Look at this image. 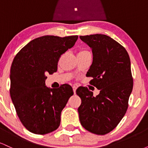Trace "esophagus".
I'll list each match as a JSON object with an SVG mask.
<instances>
[{"mask_svg":"<svg viewBox=\"0 0 148 148\" xmlns=\"http://www.w3.org/2000/svg\"><path fill=\"white\" fill-rule=\"evenodd\" d=\"M72 88H73V91H74V93L75 94L76 89H77V87H76V86H74Z\"/></svg>","mask_w":148,"mask_h":148,"instance_id":"esophagus-1","label":"esophagus"}]
</instances>
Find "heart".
Listing matches in <instances>:
<instances>
[{"mask_svg": "<svg viewBox=\"0 0 148 148\" xmlns=\"http://www.w3.org/2000/svg\"><path fill=\"white\" fill-rule=\"evenodd\" d=\"M88 51H86V50H83V51H80L79 53H88Z\"/></svg>", "mask_w": 148, "mask_h": 148, "instance_id": "obj_1", "label": "heart"}]
</instances>
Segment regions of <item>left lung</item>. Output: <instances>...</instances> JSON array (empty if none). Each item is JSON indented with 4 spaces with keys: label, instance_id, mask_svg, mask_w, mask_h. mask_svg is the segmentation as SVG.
<instances>
[{
    "label": "left lung",
    "instance_id": "8db88e82",
    "mask_svg": "<svg viewBox=\"0 0 148 148\" xmlns=\"http://www.w3.org/2000/svg\"><path fill=\"white\" fill-rule=\"evenodd\" d=\"M92 52L87 72L92 86L99 90L96 97L86 87L76 92L81 99L78 108L81 125L91 133L104 135L115 128L126 113L133 89L129 54L122 45L106 35L80 36Z\"/></svg>",
    "mask_w": 148,
    "mask_h": 148
}]
</instances>
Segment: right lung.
Masks as SVG:
<instances>
[{"label":"right lung","mask_w":148,"mask_h":148,"mask_svg":"<svg viewBox=\"0 0 148 148\" xmlns=\"http://www.w3.org/2000/svg\"><path fill=\"white\" fill-rule=\"evenodd\" d=\"M77 35H45L27 44L16 54L10 70V96L21 123L29 132L46 134L58 129L61 111L72 88L46 86L47 74L57 71L60 56L75 45Z\"/></svg>","instance_id":"obj_1"}]
</instances>
